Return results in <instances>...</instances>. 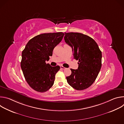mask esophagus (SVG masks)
I'll return each instance as SVG.
<instances>
[{
	"label": "esophagus",
	"mask_w": 124,
	"mask_h": 124,
	"mask_svg": "<svg viewBox=\"0 0 124 124\" xmlns=\"http://www.w3.org/2000/svg\"><path fill=\"white\" fill-rule=\"evenodd\" d=\"M60 68L61 69H62V70H65L66 68H65V67H64L63 66H60Z\"/></svg>",
	"instance_id": "34e87169"
}]
</instances>
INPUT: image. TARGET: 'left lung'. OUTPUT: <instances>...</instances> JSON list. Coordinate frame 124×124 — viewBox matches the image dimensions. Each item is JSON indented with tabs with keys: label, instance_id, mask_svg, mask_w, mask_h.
<instances>
[{
	"label": "left lung",
	"instance_id": "1",
	"mask_svg": "<svg viewBox=\"0 0 124 124\" xmlns=\"http://www.w3.org/2000/svg\"><path fill=\"white\" fill-rule=\"evenodd\" d=\"M65 42L72 48L75 59L78 60L77 70L70 69L67 77L68 84L77 90L89 87L95 81L101 67V52L92 38L80 33H65Z\"/></svg>",
	"mask_w": 124,
	"mask_h": 124
}]
</instances>
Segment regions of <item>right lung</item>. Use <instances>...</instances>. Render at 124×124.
Returning a JSON list of instances; mask_svg holds the SVG:
<instances>
[{"mask_svg": "<svg viewBox=\"0 0 124 124\" xmlns=\"http://www.w3.org/2000/svg\"><path fill=\"white\" fill-rule=\"evenodd\" d=\"M64 35L62 32L38 35L28 41L23 51L21 68L26 81L34 90L45 92L54 85L60 66L52 67L46 61Z\"/></svg>", "mask_w": 124, "mask_h": 124, "instance_id": "obj_1", "label": "right lung"}]
</instances>
